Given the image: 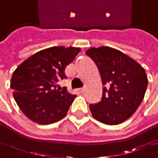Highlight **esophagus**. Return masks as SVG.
<instances>
[{"label":"esophagus","mask_w":158,"mask_h":158,"mask_svg":"<svg viewBox=\"0 0 158 158\" xmlns=\"http://www.w3.org/2000/svg\"><path fill=\"white\" fill-rule=\"evenodd\" d=\"M77 91H78L79 93H83V92L85 91V87H82V88H79V89H77Z\"/></svg>","instance_id":"34e87169"}]
</instances>
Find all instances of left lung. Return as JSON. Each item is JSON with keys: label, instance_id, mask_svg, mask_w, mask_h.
Returning <instances> with one entry per match:
<instances>
[{"label": "left lung", "instance_id": "1", "mask_svg": "<svg viewBox=\"0 0 158 158\" xmlns=\"http://www.w3.org/2000/svg\"><path fill=\"white\" fill-rule=\"evenodd\" d=\"M85 54L100 71L103 87L102 101L90 104L95 119L114 126L128 119L142 103L148 85L144 69L123 52L109 47H92Z\"/></svg>", "mask_w": 158, "mask_h": 158}]
</instances>
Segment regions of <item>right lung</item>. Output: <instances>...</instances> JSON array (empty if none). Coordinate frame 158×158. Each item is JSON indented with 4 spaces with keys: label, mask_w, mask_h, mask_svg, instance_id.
Returning a JSON list of instances; mask_svg holds the SVG:
<instances>
[{
    "label": "right lung",
    "mask_w": 158,
    "mask_h": 158,
    "mask_svg": "<svg viewBox=\"0 0 158 158\" xmlns=\"http://www.w3.org/2000/svg\"><path fill=\"white\" fill-rule=\"evenodd\" d=\"M80 50L73 46L41 50L28 57L13 73L10 87L15 101L31 121L48 125L67 114L75 95L70 94L66 88L56 89L57 82L66 78L65 68Z\"/></svg>",
    "instance_id": "add662e5"
}]
</instances>
